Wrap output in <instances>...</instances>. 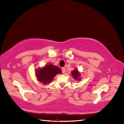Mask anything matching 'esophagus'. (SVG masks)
Returning a JSON list of instances; mask_svg holds the SVG:
<instances>
[{
    "mask_svg": "<svg viewBox=\"0 0 124 124\" xmlns=\"http://www.w3.org/2000/svg\"><path fill=\"white\" fill-rule=\"evenodd\" d=\"M62 72L63 73H65V72H66V69L65 68H64V67H63V68H62Z\"/></svg>",
    "mask_w": 124,
    "mask_h": 124,
    "instance_id": "34e87169",
    "label": "esophagus"
}]
</instances>
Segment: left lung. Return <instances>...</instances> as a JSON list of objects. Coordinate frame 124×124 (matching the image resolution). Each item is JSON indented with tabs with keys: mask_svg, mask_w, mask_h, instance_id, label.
Masks as SVG:
<instances>
[{
	"mask_svg": "<svg viewBox=\"0 0 124 124\" xmlns=\"http://www.w3.org/2000/svg\"><path fill=\"white\" fill-rule=\"evenodd\" d=\"M71 75L73 77V78H74L76 80L79 81L81 79V73L78 72V70L77 69H74V70L71 71Z\"/></svg>",
	"mask_w": 124,
	"mask_h": 124,
	"instance_id": "1",
	"label": "left lung"
}]
</instances>
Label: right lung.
<instances>
[{"label": "right lung", "mask_w": 124, "mask_h": 124, "mask_svg": "<svg viewBox=\"0 0 124 124\" xmlns=\"http://www.w3.org/2000/svg\"><path fill=\"white\" fill-rule=\"evenodd\" d=\"M36 71L37 79L44 85L50 83L56 75L62 73L61 69L53 64L46 65L43 68L37 69Z\"/></svg>", "instance_id": "1"}]
</instances>
